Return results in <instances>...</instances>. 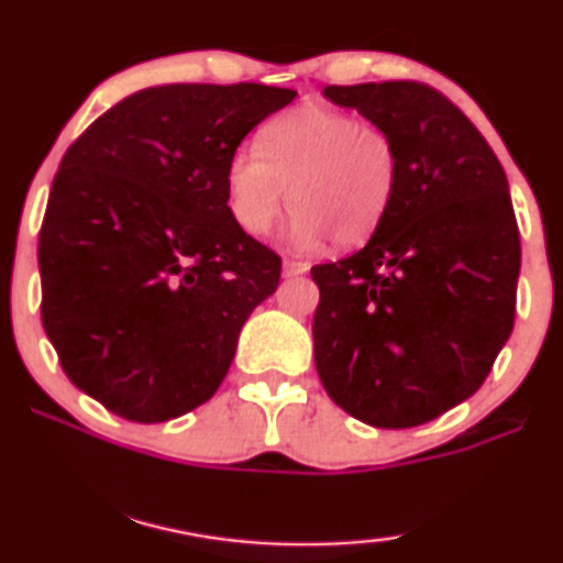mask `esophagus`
<instances>
[{"instance_id":"1","label":"esophagus","mask_w":563,"mask_h":563,"mask_svg":"<svg viewBox=\"0 0 563 563\" xmlns=\"http://www.w3.org/2000/svg\"><path fill=\"white\" fill-rule=\"evenodd\" d=\"M310 264H305V261H284V276L291 279V276H302L308 272Z\"/></svg>"}]
</instances>
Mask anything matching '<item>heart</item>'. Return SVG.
Masks as SVG:
<instances>
[{
    "label": "heart",
    "mask_w": 563,
    "mask_h": 563,
    "mask_svg": "<svg viewBox=\"0 0 563 563\" xmlns=\"http://www.w3.org/2000/svg\"><path fill=\"white\" fill-rule=\"evenodd\" d=\"M258 144L238 150L224 175L230 214L247 235L266 238L287 199L302 247L331 240L346 251L383 228L400 184V152L388 129L310 103L274 115Z\"/></svg>",
    "instance_id": "obj_1"
}]
</instances>
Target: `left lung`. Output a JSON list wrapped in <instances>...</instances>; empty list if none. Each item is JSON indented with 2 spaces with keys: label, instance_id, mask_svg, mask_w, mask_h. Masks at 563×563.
Returning a JSON list of instances; mask_svg holds the SVG:
<instances>
[{
  "label": "left lung",
  "instance_id": "left-lung-1",
  "mask_svg": "<svg viewBox=\"0 0 563 563\" xmlns=\"http://www.w3.org/2000/svg\"><path fill=\"white\" fill-rule=\"evenodd\" d=\"M325 98L396 136L400 184L362 251L310 268L320 383L364 424H427L484 385L515 328L520 230L505 167L432 85H328Z\"/></svg>",
  "mask_w": 563,
  "mask_h": 563
}]
</instances>
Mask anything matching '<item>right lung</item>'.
I'll return each instance as SVG.
<instances>
[{
	"instance_id": "1",
	"label": "right lung",
	"mask_w": 563,
	"mask_h": 563,
	"mask_svg": "<svg viewBox=\"0 0 563 563\" xmlns=\"http://www.w3.org/2000/svg\"><path fill=\"white\" fill-rule=\"evenodd\" d=\"M289 87L139 90L62 157L38 235L41 320L58 364L108 411L157 424L214 396L282 258L238 228L224 175Z\"/></svg>"
}]
</instances>
